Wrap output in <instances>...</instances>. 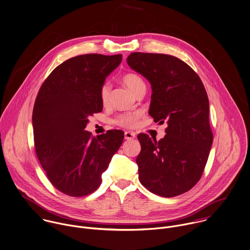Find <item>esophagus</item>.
Listing matches in <instances>:
<instances>
[{"label":"esophagus","mask_w":250,"mask_h":250,"mask_svg":"<svg viewBox=\"0 0 250 250\" xmlns=\"http://www.w3.org/2000/svg\"><path fill=\"white\" fill-rule=\"evenodd\" d=\"M133 138H135V133L129 132V131H125V140H131V139Z\"/></svg>","instance_id":"esophagus-1"}]
</instances>
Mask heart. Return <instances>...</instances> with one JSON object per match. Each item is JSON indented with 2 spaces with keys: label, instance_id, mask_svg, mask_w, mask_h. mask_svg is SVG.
Masks as SVG:
<instances>
[{
  "label": "heart",
  "instance_id": "heart-1",
  "mask_svg": "<svg viewBox=\"0 0 250 250\" xmlns=\"http://www.w3.org/2000/svg\"><path fill=\"white\" fill-rule=\"evenodd\" d=\"M122 81L134 95H136L142 88H146V84L144 83V81L135 74H126L123 77ZM110 89H111V87L108 83L104 84L101 88L100 96H101L102 104L104 105H106L109 103ZM139 116H140V114L138 112L122 114L116 119V124L120 126L126 127V128L135 127L137 125Z\"/></svg>",
  "mask_w": 250,
  "mask_h": 250
}]
</instances>
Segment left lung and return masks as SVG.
Masks as SVG:
<instances>
[{"instance_id":"8db88e82","label":"left lung","mask_w":250,"mask_h":250,"mask_svg":"<svg viewBox=\"0 0 250 250\" xmlns=\"http://www.w3.org/2000/svg\"><path fill=\"white\" fill-rule=\"evenodd\" d=\"M126 62L151 85L148 114L155 123L167 124V134L159 141L139 134V180L164 197L184 194L200 179L213 143L204 85L175 56L131 53Z\"/></svg>"}]
</instances>
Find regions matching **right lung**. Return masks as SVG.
Wrapping results in <instances>:
<instances>
[{"label": "right lung", "mask_w": 250, "mask_h": 250, "mask_svg": "<svg viewBox=\"0 0 250 250\" xmlns=\"http://www.w3.org/2000/svg\"><path fill=\"white\" fill-rule=\"evenodd\" d=\"M122 55L89 54L72 57L42 84L32 112L37 158L51 183L70 196H83L102 184L123 130L92 137L84 130L88 116L103 110L101 88L122 62Z\"/></svg>", "instance_id": "obj_1"}]
</instances>
